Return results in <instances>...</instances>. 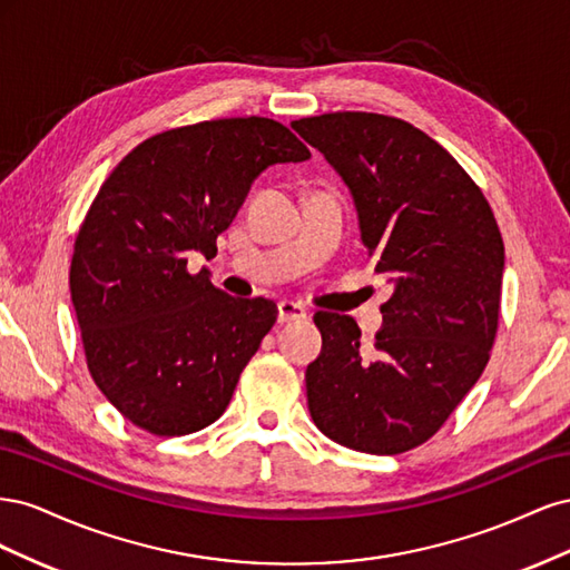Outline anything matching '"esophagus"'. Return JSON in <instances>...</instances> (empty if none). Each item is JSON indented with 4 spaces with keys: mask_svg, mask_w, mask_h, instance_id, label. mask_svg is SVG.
<instances>
[{
    "mask_svg": "<svg viewBox=\"0 0 570 570\" xmlns=\"http://www.w3.org/2000/svg\"><path fill=\"white\" fill-rule=\"evenodd\" d=\"M306 318V308L295 302H281L278 304V323H295Z\"/></svg>",
    "mask_w": 570,
    "mask_h": 570,
    "instance_id": "obj_1",
    "label": "esophagus"
}]
</instances>
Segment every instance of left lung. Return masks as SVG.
Masks as SVG:
<instances>
[{"mask_svg": "<svg viewBox=\"0 0 570 570\" xmlns=\"http://www.w3.org/2000/svg\"><path fill=\"white\" fill-rule=\"evenodd\" d=\"M354 195L381 306L375 358H361L352 316L318 312L321 356L306 368L316 428L366 454L433 438L490 361L502 304L504 239L492 206L433 137L394 116L335 111L292 124Z\"/></svg>", "mask_w": 570, "mask_h": 570, "instance_id": "8db88e82", "label": "left lung"}]
</instances>
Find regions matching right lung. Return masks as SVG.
Masks as SVG:
<instances>
[{
  "instance_id": "1",
  "label": "right lung",
  "mask_w": 570,
  "mask_h": 570,
  "mask_svg": "<svg viewBox=\"0 0 570 570\" xmlns=\"http://www.w3.org/2000/svg\"><path fill=\"white\" fill-rule=\"evenodd\" d=\"M308 157L278 120L216 118L147 137L99 187L68 285L92 381L132 425L180 438L230 404L278 306L230 297L187 262L216 256L264 168Z\"/></svg>"
}]
</instances>
